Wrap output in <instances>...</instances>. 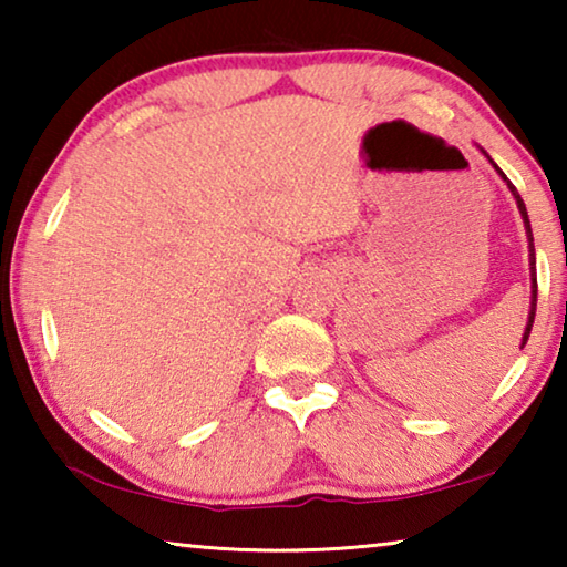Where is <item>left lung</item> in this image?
Returning a JSON list of instances; mask_svg holds the SVG:
<instances>
[{"instance_id": "8db88e82", "label": "left lung", "mask_w": 567, "mask_h": 567, "mask_svg": "<svg viewBox=\"0 0 567 567\" xmlns=\"http://www.w3.org/2000/svg\"><path fill=\"white\" fill-rule=\"evenodd\" d=\"M495 165V162H493ZM495 169L501 172V167L495 165ZM503 175V172H501ZM507 179V177H505ZM507 187H511V192L515 195V199H517V207H520V215H523V219H525V229H527V239H530V272H533V305H530V318H527V328H525V334H523V348H525V342H527V338H530V330H533V320H535V302H537V277H535V245H533V229H530V219H527V209H525V203L520 199V195H517V189L511 185V182H507Z\"/></svg>"}]
</instances>
